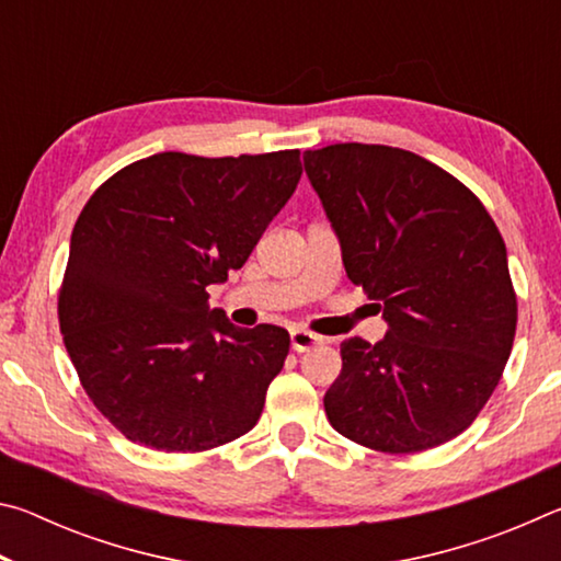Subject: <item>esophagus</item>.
<instances>
[{
	"instance_id": "esophagus-1",
	"label": "esophagus",
	"mask_w": 561,
	"mask_h": 561,
	"mask_svg": "<svg viewBox=\"0 0 561 561\" xmlns=\"http://www.w3.org/2000/svg\"><path fill=\"white\" fill-rule=\"evenodd\" d=\"M321 344V336L311 334V331H304V329H294L291 331V348L297 351V354H304V351L314 348Z\"/></svg>"
}]
</instances>
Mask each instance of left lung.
Returning a JSON list of instances; mask_svg holds the SVG:
<instances>
[{
    "label": "left lung",
    "mask_w": 561,
    "mask_h": 561,
    "mask_svg": "<svg viewBox=\"0 0 561 561\" xmlns=\"http://www.w3.org/2000/svg\"><path fill=\"white\" fill-rule=\"evenodd\" d=\"M348 279L383 309L378 344L346 339L324 396L344 438L381 453L448 443L495 391L517 329L497 225L458 178L391 146L304 153Z\"/></svg>",
    "instance_id": "left-lung-1"
}]
</instances>
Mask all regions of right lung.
Segmentation results:
<instances>
[{"mask_svg": "<svg viewBox=\"0 0 561 561\" xmlns=\"http://www.w3.org/2000/svg\"><path fill=\"white\" fill-rule=\"evenodd\" d=\"M299 178V150H170L118 170L83 205L59 324L83 391L128 440L201 453L257 425L289 334L230 324L207 287L242 267Z\"/></svg>", "mask_w": 561, "mask_h": 561, "instance_id": "right-lung-1", "label": "right lung"}]
</instances>
